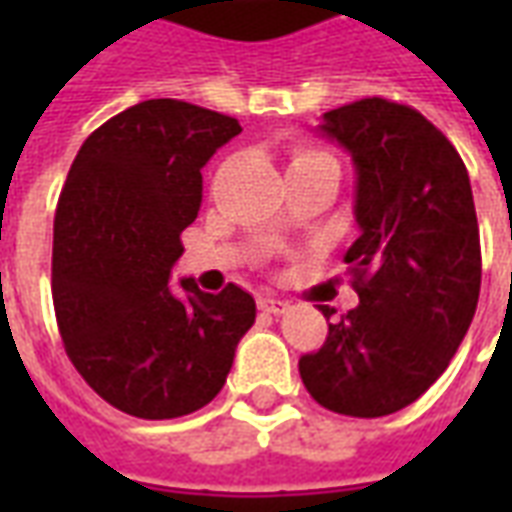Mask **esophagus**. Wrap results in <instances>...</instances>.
<instances>
[{
	"label": "esophagus",
	"mask_w": 512,
	"mask_h": 512,
	"mask_svg": "<svg viewBox=\"0 0 512 512\" xmlns=\"http://www.w3.org/2000/svg\"><path fill=\"white\" fill-rule=\"evenodd\" d=\"M257 307H260V312H268V315H282V312L288 310V301H279L274 296H260Z\"/></svg>",
	"instance_id": "esophagus-1"
}]
</instances>
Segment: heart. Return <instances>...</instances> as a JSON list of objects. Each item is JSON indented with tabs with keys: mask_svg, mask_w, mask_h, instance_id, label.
Masks as SVG:
<instances>
[{
	"mask_svg": "<svg viewBox=\"0 0 512 512\" xmlns=\"http://www.w3.org/2000/svg\"><path fill=\"white\" fill-rule=\"evenodd\" d=\"M312 156H321V153H301V156L296 158V161H301V158H312Z\"/></svg>",
	"mask_w": 512,
	"mask_h": 512,
	"instance_id": "heart-1",
	"label": "heart"
}]
</instances>
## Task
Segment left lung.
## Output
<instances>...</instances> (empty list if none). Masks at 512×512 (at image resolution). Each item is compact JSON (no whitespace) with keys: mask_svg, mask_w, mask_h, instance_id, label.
I'll return each instance as SVG.
<instances>
[{"mask_svg":"<svg viewBox=\"0 0 512 512\" xmlns=\"http://www.w3.org/2000/svg\"><path fill=\"white\" fill-rule=\"evenodd\" d=\"M351 153L359 238L345 252L359 304L301 356L323 408L386 417L447 370L480 296V230L458 150L417 109L362 98L318 126ZM326 321L329 307H321Z\"/></svg>","mask_w":512,"mask_h":512,"instance_id":"1","label":"left lung"}]
</instances>
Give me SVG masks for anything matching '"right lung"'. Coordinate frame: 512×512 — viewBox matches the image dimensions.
<instances>
[{"label": "right lung", "instance_id": "1", "mask_svg": "<svg viewBox=\"0 0 512 512\" xmlns=\"http://www.w3.org/2000/svg\"><path fill=\"white\" fill-rule=\"evenodd\" d=\"M241 134L235 117L153 98L84 139L54 216L51 296L79 376L109 406L175 419L208 406L255 323L238 285L202 293L169 274L197 219L202 167Z\"/></svg>", "mask_w": 512, "mask_h": 512}]
</instances>
